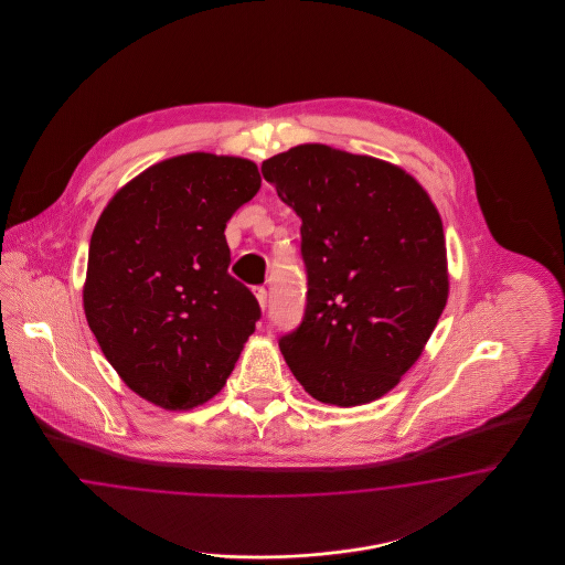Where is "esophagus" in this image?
<instances>
[{"instance_id":"34e87169","label":"esophagus","mask_w":565,"mask_h":565,"mask_svg":"<svg viewBox=\"0 0 565 565\" xmlns=\"http://www.w3.org/2000/svg\"><path fill=\"white\" fill-rule=\"evenodd\" d=\"M254 295H256V300H258L260 309L265 311V307H267V290H265L263 286H258V288H254Z\"/></svg>"}]
</instances>
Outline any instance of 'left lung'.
Listing matches in <instances>:
<instances>
[{
    "mask_svg": "<svg viewBox=\"0 0 565 565\" xmlns=\"http://www.w3.org/2000/svg\"><path fill=\"white\" fill-rule=\"evenodd\" d=\"M260 169L302 220L307 307L279 350L316 401L373 403L417 362L447 305L438 210L401 167L323 143Z\"/></svg>",
    "mask_w": 565,
    "mask_h": 565,
    "instance_id": "8db88e82",
    "label": "left lung"
}]
</instances>
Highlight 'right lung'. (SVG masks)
<instances>
[{"label":"right lung","instance_id":"add662e5","mask_svg":"<svg viewBox=\"0 0 565 565\" xmlns=\"http://www.w3.org/2000/svg\"><path fill=\"white\" fill-rule=\"evenodd\" d=\"M260 189L256 162L190 152L118 190L88 247L86 322L148 403L186 411L224 387L260 307L228 275L224 228Z\"/></svg>","mask_w":565,"mask_h":565}]
</instances>
